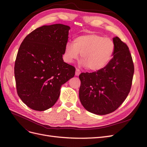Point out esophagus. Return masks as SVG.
<instances>
[{"instance_id": "1", "label": "esophagus", "mask_w": 147, "mask_h": 147, "mask_svg": "<svg viewBox=\"0 0 147 147\" xmlns=\"http://www.w3.org/2000/svg\"><path fill=\"white\" fill-rule=\"evenodd\" d=\"M80 73H81L80 70L78 69H76V72H75V75H76V76H79V75L80 74Z\"/></svg>"}]
</instances>
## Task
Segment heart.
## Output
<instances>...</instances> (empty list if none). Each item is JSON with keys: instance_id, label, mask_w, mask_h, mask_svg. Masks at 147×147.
Returning a JSON list of instances; mask_svg holds the SVG:
<instances>
[{"instance_id": "1", "label": "heart", "mask_w": 147, "mask_h": 147, "mask_svg": "<svg viewBox=\"0 0 147 147\" xmlns=\"http://www.w3.org/2000/svg\"><path fill=\"white\" fill-rule=\"evenodd\" d=\"M115 50L112 40L97 34L82 35L67 43L65 48V61L71 63L81 54L82 63L88 70L97 72L104 69L112 60Z\"/></svg>"}]
</instances>
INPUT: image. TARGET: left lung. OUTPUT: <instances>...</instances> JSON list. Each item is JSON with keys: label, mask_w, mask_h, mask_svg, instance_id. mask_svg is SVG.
Here are the masks:
<instances>
[{"label": "left lung", "mask_w": 147, "mask_h": 147, "mask_svg": "<svg viewBox=\"0 0 147 147\" xmlns=\"http://www.w3.org/2000/svg\"><path fill=\"white\" fill-rule=\"evenodd\" d=\"M113 57L105 67L79 75V98L88 112L98 115L112 113L122 104L130 91L134 64L129 48L118 37L113 38Z\"/></svg>", "instance_id": "1"}]
</instances>
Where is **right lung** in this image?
Returning a JSON list of instances; mask_svg holds the SVG:
<instances>
[{"instance_id":"1","label":"right lung","mask_w":147,"mask_h":147,"mask_svg":"<svg viewBox=\"0 0 147 147\" xmlns=\"http://www.w3.org/2000/svg\"><path fill=\"white\" fill-rule=\"evenodd\" d=\"M69 26L40 27L21 44L15 64L18 95L31 109L45 111L58 99L61 86L74 77L75 69L64 62Z\"/></svg>"}]
</instances>
